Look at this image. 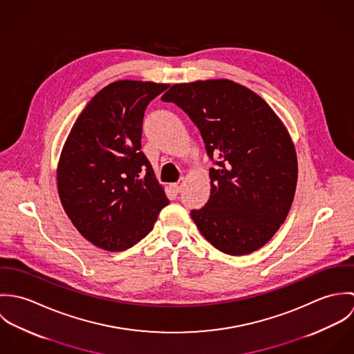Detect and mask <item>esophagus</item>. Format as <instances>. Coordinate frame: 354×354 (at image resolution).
Returning a JSON list of instances; mask_svg holds the SVG:
<instances>
[{
	"mask_svg": "<svg viewBox=\"0 0 354 354\" xmlns=\"http://www.w3.org/2000/svg\"><path fill=\"white\" fill-rule=\"evenodd\" d=\"M183 184H184L183 181H178V183L173 184V185H171V188L178 194V192H181V189H183Z\"/></svg>",
	"mask_w": 354,
	"mask_h": 354,
	"instance_id": "esophagus-1",
	"label": "esophagus"
}]
</instances>
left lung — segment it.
I'll list each match as a JSON object with an SVG mask.
<instances>
[{
	"label": "left lung",
	"mask_w": 354,
	"mask_h": 354,
	"mask_svg": "<svg viewBox=\"0 0 354 354\" xmlns=\"http://www.w3.org/2000/svg\"><path fill=\"white\" fill-rule=\"evenodd\" d=\"M181 107L202 133L211 194L191 216L221 252L266 245L285 222L297 185V153L275 111L252 90L227 80L173 84L160 98Z\"/></svg>",
	"instance_id": "1"
}]
</instances>
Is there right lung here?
<instances>
[{
  "instance_id": "1",
  "label": "right lung",
  "mask_w": 354,
  "mask_h": 354,
  "mask_svg": "<svg viewBox=\"0 0 354 354\" xmlns=\"http://www.w3.org/2000/svg\"><path fill=\"white\" fill-rule=\"evenodd\" d=\"M169 84L118 80L103 87L73 124L57 165L61 204L95 247L131 248L169 204L142 149L147 104Z\"/></svg>"
}]
</instances>
